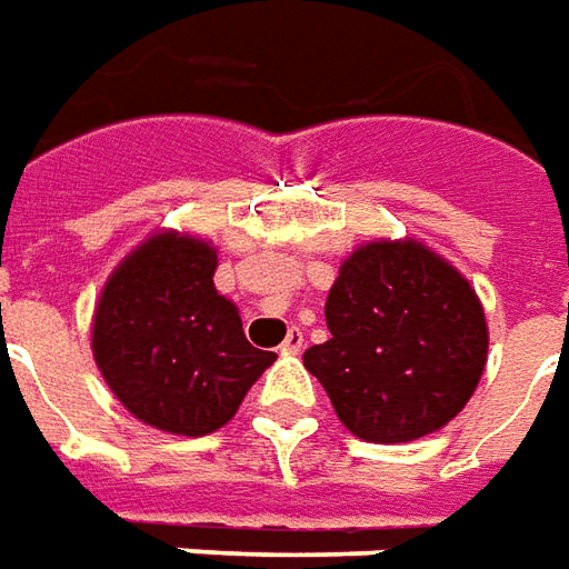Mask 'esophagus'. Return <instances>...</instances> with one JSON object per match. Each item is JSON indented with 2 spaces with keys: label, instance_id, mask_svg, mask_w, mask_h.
<instances>
[{
  "label": "esophagus",
  "instance_id": "obj_1",
  "mask_svg": "<svg viewBox=\"0 0 569 569\" xmlns=\"http://www.w3.org/2000/svg\"><path fill=\"white\" fill-rule=\"evenodd\" d=\"M303 350V331L300 328H291L288 337H284V343H281V352H300Z\"/></svg>",
  "mask_w": 569,
  "mask_h": 569
}]
</instances>
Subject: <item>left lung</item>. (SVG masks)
Wrapping results in <instances>:
<instances>
[{"label": "left lung", "instance_id": "8db88e82", "mask_svg": "<svg viewBox=\"0 0 569 569\" xmlns=\"http://www.w3.org/2000/svg\"><path fill=\"white\" fill-rule=\"evenodd\" d=\"M331 337L303 366L343 427L409 442L446 427L487 368V316L452 262L421 241H368L340 266L325 303Z\"/></svg>", "mask_w": 569, "mask_h": 569}]
</instances>
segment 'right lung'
I'll list each match as a JSON object with an SVG mask.
<instances>
[{
	"instance_id": "obj_1",
	"label": "right lung",
	"mask_w": 569,
	"mask_h": 569,
	"mask_svg": "<svg viewBox=\"0 0 569 569\" xmlns=\"http://www.w3.org/2000/svg\"><path fill=\"white\" fill-rule=\"evenodd\" d=\"M213 272L210 241L151 234L113 269L92 319V356L113 397L139 421L179 437L229 425L276 362V352L250 347Z\"/></svg>"
}]
</instances>
